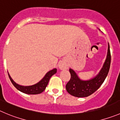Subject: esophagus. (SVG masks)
<instances>
[{
	"label": "esophagus",
	"mask_w": 120,
	"mask_h": 120,
	"mask_svg": "<svg viewBox=\"0 0 120 120\" xmlns=\"http://www.w3.org/2000/svg\"><path fill=\"white\" fill-rule=\"evenodd\" d=\"M58 67L61 70H65L68 69V65L64 61H61L58 64Z\"/></svg>",
	"instance_id": "esophagus-1"
}]
</instances>
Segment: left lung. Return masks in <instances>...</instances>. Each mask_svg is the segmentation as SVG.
I'll use <instances>...</instances> for the list:
<instances>
[{
    "label": "left lung",
    "mask_w": 120,
    "mask_h": 120,
    "mask_svg": "<svg viewBox=\"0 0 120 120\" xmlns=\"http://www.w3.org/2000/svg\"><path fill=\"white\" fill-rule=\"evenodd\" d=\"M111 64V53L108 44V52L105 61L100 72L94 78L84 81L78 77L73 69H69L71 79L66 85L67 92L76 97H86L95 92L105 79L109 72Z\"/></svg>",
    "instance_id": "left-lung-1"
}]
</instances>
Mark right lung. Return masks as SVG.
Wrapping results in <instances>:
<instances>
[{"label": "right lung", "instance_id": "add662e5", "mask_svg": "<svg viewBox=\"0 0 120 120\" xmlns=\"http://www.w3.org/2000/svg\"><path fill=\"white\" fill-rule=\"evenodd\" d=\"M56 71L57 69L56 68L49 71L46 73L45 76L39 82L35 85H30V86H22V85H19L12 79L9 73H8V75H9L11 81L17 90L27 94H41L45 90L51 77L52 75H54L56 72Z\"/></svg>", "mask_w": 120, "mask_h": 120}]
</instances>
